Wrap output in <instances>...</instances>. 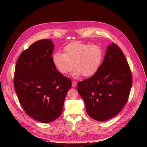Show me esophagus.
I'll use <instances>...</instances> for the list:
<instances>
[{"label": "esophagus", "instance_id": "obj_1", "mask_svg": "<svg viewBox=\"0 0 147 147\" xmlns=\"http://www.w3.org/2000/svg\"><path fill=\"white\" fill-rule=\"evenodd\" d=\"M77 86V82L74 81H72V87H75L76 86Z\"/></svg>", "mask_w": 147, "mask_h": 147}]
</instances>
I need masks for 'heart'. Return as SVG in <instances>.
<instances>
[{"instance_id": "obj_1", "label": "heart", "mask_w": 147, "mask_h": 147, "mask_svg": "<svg viewBox=\"0 0 147 147\" xmlns=\"http://www.w3.org/2000/svg\"><path fill=\"white\" fill-rule=\"evenodd\" d=\"M63 50L64 53L56 52L52 56L53 63L60 73L68 74L74 66V77L82 75L89 77L99 70L103 56L100 46L75 41L66 45Z\"/></svg>"}]
</instances>
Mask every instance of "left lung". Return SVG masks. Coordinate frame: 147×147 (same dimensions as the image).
I'll list each match as a JSON object with an SVG mask.
<instances>
[{
    "label": "left lung",
    "instance_id": "left-lung-1",
    "mask_svg": "<svg viewBox=\"0 0 147 147\" xmlns=\"http://www.w3.org/2000/svg\"><path fill=\"white\" fill-rule=\"evenodd\" d=\"M132 75L127 59L112 43L107 48L95 74L80 81L78 92L92 119L106 121L116 116L126 104L132 86Z\"/></svg>",
    "mask_w": 147,
    "mask_h": 147
}]
</instances>
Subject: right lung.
<instances>
[{
    "instance_id": "obj_1",
    "label": "right lung",
    "mask_w": 147,
    "mask_h": 147,
    "mask_svg": "<svg viewBox=\"0 0 147 147\" xmlns=\"http://www.w3.org/2000/svg\"><path fill=\"white\" fill-rule=\"evenodd\" d=\"M54 44L38 40L19 56L14 86L26 113L41 123L54 121L61 113L71 81L59 72L52 61Z\"/></svg>"
}]
</instances>
